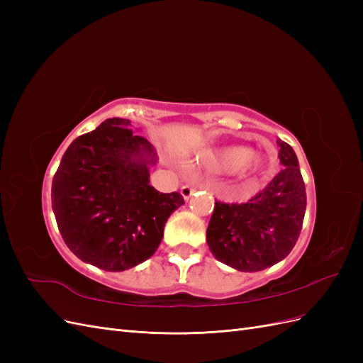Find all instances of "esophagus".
<instances>
[{"label":"esophagus","mask_w":363,"mask_h":363,"mask_svg":"<svg viewBox=\"0 0 363 363\" xmlns=\"http://www.w3.org/2000/svg\"><path fill=\"white\" fill-rule=\"evenodd\" d=\"M194 191H195V186H192V184H183L182 189H180V192H182L184 200H189L191 195L194 194Z\"/></svg>","instance_id":"esophagus-1"}]
</instances>
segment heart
Wrapping results in <instances>:
<instances>
[{
  "label": "heart",
  "mask_w": 363,
  "mask_h": 363,
  "mask_svg": "<svg viewBox=\"0 0 363 363\" xmlns=\"http://www.w3.org/2000/svg\"><path fill=\"white\" fill-rule=\"evenodd\" d=\"M215 164L224 171H240L247 168L259 167V162L255 159V152L245 147H232L224 150L221 155L215 157Z\"/></svg>",
  "instance_id": "1"
}]
</instances>
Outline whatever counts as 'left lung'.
Here are the masks:
<instances>
[{"instance_id":"left-lung-1","label":"left lung","mask_w":363,"mask_h":363,"mask_svg":"<svg viewBox=\"0 0 363 363\" xmlns=\"http://www.w3.org/2000/svg\"><path fill=\"white\" fill-rule=\"evenodd\" d=\"M281 171L245 203L215 201L206 232L212 255L238 271L256 272L286 257L298 240L306 188L295 151L277 139Z\"/></svg>"}]
</instances>
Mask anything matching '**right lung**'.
<instances>
[{
	"instance_id": "1",
	"label": "right lung",
	"mask_w": 363,
	"mask_h": 363,
	"mask_svg": "<svg viewBox=\"0 0 363 363\" xmlns=\"http://www.w3.org/2000/svg\"><path fill=\"white\" fill-rule=\"evenodd\" d=\"M130 121L106 119L77 138L54 174L51 203L65 244L104 271L133 268L155 255L164 223L184 204L180 192L150 184V142Z\"/></svg>"
}]
</instances>
